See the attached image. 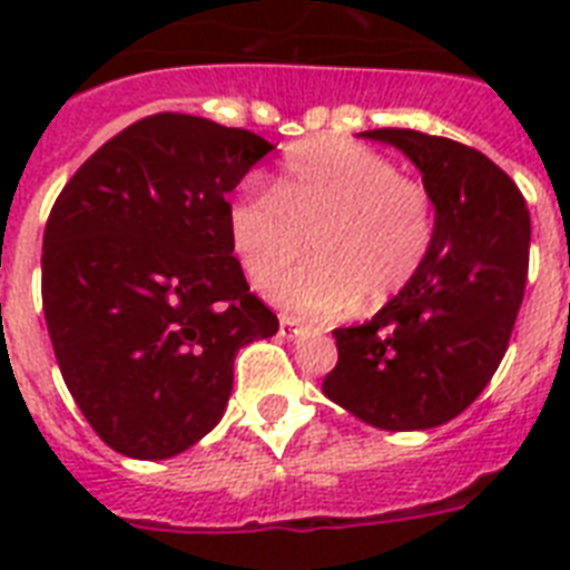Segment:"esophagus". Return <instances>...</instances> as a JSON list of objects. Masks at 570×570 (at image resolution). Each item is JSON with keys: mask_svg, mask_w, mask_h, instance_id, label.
<instances>
[{"mask_svg": "<svg viewBox=\"0 0 570 570\" xmlns=\"http://www.w3.org/2000/svg\"><path fill=\"white\" fill-rule=\"evenodd\" d=\"M304 325L298 320H295V316H281V337H286V340H293V337H302L304 334Z\"/></svg>", "mask_w": 570, "mask_h": 570, "instance_id": "34e87169", "label": "esophagus"}]
</instances>
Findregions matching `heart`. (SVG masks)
<instances>
[{
  "label": "heart",
  "mask_w": 570,
  "mask_h": 570,
  "mask_svg": "<svg viewBox=\"0 0 570 570\" xmlns=\"http://www.w3.org/2000/svg\"><path fill=\"white\" fill-rule=\"evenodd\" d=\"M233 248L254 284L284 311L334 320L384 304L423 268L434 239L432 200L379 150L343 138L293 147L275 189L248 180L227 209ZM312 233L314 259L276 276ZM274 274L276 277L272 278Z\"/></svg>",
  "instance_id": "1"
}]
</instances>
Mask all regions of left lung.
<instances>
[{"label":"left lung","mask_w":570,"mask_h":570,"mask_svg":"<svg viewBox=\"0 0 570 570\" xmlns=\"http://www.w3.org/2000/svg\"><path fill=\"white\" fill-rule=\"evenodd\" d=\"M423 174L434 239L423 268L373 320L337 328L322 393L387 432L450 423L503 361L530 268V209L485 154L416 129H370Z\"/></svg>","instance_id":"left-lung-1"}]
</instances>
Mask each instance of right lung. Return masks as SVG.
Segmentation results:
<instances>
[{
	"label": "right lung",
	"mask_w": 570,
	"mask_h": 570,
	"mask_svg": "<svg viewBox=\"0 0 570 570\" xmlns=\"http://www.w3.org/2000/svg\"><path fill=\"white\" fill-rule=\"evenodd\" d=\"M275 147L163 111L70 177L43 230V316L91 429L129 459L213 432L242 346L277 334L233 257L227 195Z\"/></svg>",
	"instance_id": "1"
}]
</instances>
